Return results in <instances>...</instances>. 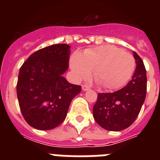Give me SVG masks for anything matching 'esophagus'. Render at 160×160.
<instances>
[{
	"mask_svg": "<svg viewBox=\"0 0 160 160\" xmlns=\"http://www.w3.org/2000/svg\"><path fill=\"white\" fill-rule=\"evenodd\" d=\"M82 90H84V91H86V90H90V87H89V85H83Z\"/></svg>",
	"mask_w": 160,
	"mask_h": 160,
	"instance_id": "obj_1",
	"label": "esophagus"
}]
</instances>
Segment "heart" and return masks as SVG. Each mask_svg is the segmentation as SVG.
Returning a JSON list of instances; mask_svg holds the SVG:
<instances>
[{"instance_id": "1", "label": "heart", "mask_w": 160, "mask_h": 160, "mask_svg": "<svg viewBox=\"0 0 160 160\" xmlns=\"http://www.w3.org/2000/svg\"><path fill=\"white\" fill-rule=\"evenodd\" d=\"M77 80L93 77L106 90H118L129 82L134 75L136 62L134 55L115 46L106 45L88 49L83 55L73 54L70 61Z\"/></svg>"}]
</instances>
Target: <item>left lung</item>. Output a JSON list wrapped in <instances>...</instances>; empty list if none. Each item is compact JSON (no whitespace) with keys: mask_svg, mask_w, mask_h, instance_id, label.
Wrapping results in <instances>:
<instances>
[{"mask_svg":"<svg viewBox=\"0 0 160 160\" xmlns=\"http://www.w3.org/2000/svg\"><path fill=\"white\" fill-rule=\"evenodd\" d=\"M133 54L137 65L131 80L115 92L99 93L93 106L94 119L106 130L120 131L130 126L146 97V70L141 58Z\"/></svg>","mask_w":160,"mask_h":160,"instance_id":"obj_1","label":"left lung"}]
</instances>
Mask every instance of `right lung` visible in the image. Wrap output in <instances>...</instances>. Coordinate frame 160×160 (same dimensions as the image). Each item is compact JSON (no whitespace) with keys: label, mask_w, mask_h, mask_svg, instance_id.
I'll list each match as a JSON object with an SVG mask.
<instances>
[{"label":"right lung","mask_w":160,"mask_h":160,"mask_svg":"<svg viewBox=\"0 0 160 160\" xmlns=\"http://www.w3.org/2000/svg\"><path fill=\"white\" fill-rule=\"evenodd\" d=\"M70 47L55 44L31 54L21 65L16 85L19 105L31 127L48 130L66 117L69 106L81 86L70 84L62 75L69 67Z\"/></svg>","instance_id":"right-lung-1"}]
</instances>
